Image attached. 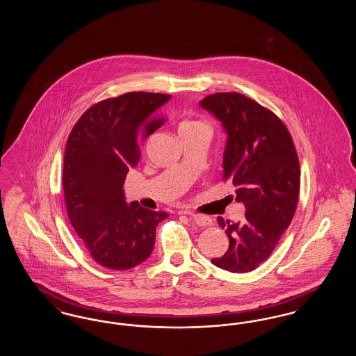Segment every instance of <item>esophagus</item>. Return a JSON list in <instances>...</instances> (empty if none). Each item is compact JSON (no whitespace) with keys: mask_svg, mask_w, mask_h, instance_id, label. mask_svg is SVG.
I'll use <instances>...</instances> for the list:
<instances>
[{"mask_svg":"<svg viewBox=\"0 0 356 356\" xmlns=\"http://www.w3.org/2000/svg\"><path fill=\"white\" fill-rule=\"evenodd\" d=\"M191 220L197 224L199 227H209L212 224V219L204 215H191Z\"/></svg>","mask_w":356,"mask_h":356,"instance_id":"1","label":"esophagus"}]
</instances>
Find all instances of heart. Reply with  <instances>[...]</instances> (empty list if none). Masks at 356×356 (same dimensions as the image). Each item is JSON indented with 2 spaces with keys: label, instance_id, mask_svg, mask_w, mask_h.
I'll return each mask as SVG.
<instances>
[{
  "label": "heart",
  "instance_id": "b5f03b06",
  "mask_svg": "<svg viewBox=\"0 0 356 356\" xmlns=\"http://www.w3.org/2000/svg\"><path fill=\"white\" fill-rule=\"evenodd\" d=\"M204 124L202 122H197V121H186L184 122L183 125H181V128L180 129H186V128H195V127H202Z\"/></svg>",
  "mask_w": 356,
  "mask_h": 356
}]
</instances>
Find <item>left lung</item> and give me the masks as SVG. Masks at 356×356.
Segmentation results:
<instances>
[{"label":"left lung","instance_id":"left-lung-1","mask_svg":"<svg viewBox=\"0 0 356 356\" xmlns=\"http://www.w3.org/2000/svg\"><path fill=\"white\" fill-rule=\"evenodd\" d=\"M199 105L219 120L227 134L224 180L236 186L245 218H218L229 247L212 259L225 271H254L266 261L293 218L300 188V165L286 125L271 111L240 93H215Z\"/></svg>","mask_w":356,"mask_h":356}]
</instances>
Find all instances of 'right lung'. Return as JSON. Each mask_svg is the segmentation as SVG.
Instances as JSON below:
<instances>
[{
  "mask_svg": "<svg viewBox=\"0 0 356 356\" xmlns=\"http://www.w3.org/2000/svg\"><path fill=\"white\" fill-rule=\"evenodd\" d=\"M170 95L131 92L90 106L73 127L63 186L69 220L100 266L129 270L152 254L164 211L127 203L124 181L140 160L138 141L163 124L156 113Z\"/></svg>",
  "mask_w": 356,
  "mask_h": 356,
  "instance_id": "1",
  "label": "right lung"
}]
</instances>
